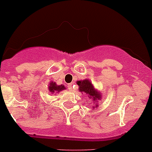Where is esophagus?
Here are the masks:
<instances>
[{"instance_id": "esophagus-1", "label": "esophagus", "mask_w": 152, "mask_h": 152, "mask_svg": "<svg viewBox=\"0 0 152 152\" xmlns=\"http://www.w3.org/2000/svg\"><path fill=\"white\" fill-rule=\"evenodd\" d=\"M72 83H69V84H68V88L69 89L70 91H72V87H73V86H72Z\"/></svg>"}]
</instances>
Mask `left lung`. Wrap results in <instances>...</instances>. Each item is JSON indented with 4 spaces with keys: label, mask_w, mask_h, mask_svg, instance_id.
<instances>
[{
    "label": "left lung",
    "mask_w": 152,
    "mask_h": 152,
    "mask_svg": "<svg viewBox=\"0 0 152 152\" xmlns=\"http://www.w3.org/2000/svg\"><path fill=\"white\" fill-rule=\"evenodd\" d=\"M76 83L79 86V91L81 93L85 94V95H87L90 99H92L91 101H94V104H95V101L102 99V95L100 92L95 90L92 83L89 80H79L76 82ZM96 106H97V104H96Z\"/></svg>",
    "instance_id": "left-lung-1"
}]
</instances>
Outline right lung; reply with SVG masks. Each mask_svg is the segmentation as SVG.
I'll return each mask as SVG.
<instances>
[{"label":"right lung","instance_id":"right-lung-1","mask_svg":"<svg viewBox=\"0 0 152 152\" xmlns=\"http://www.w3.org/2000/svg\"><path fill=\"white\" fill-rule=\"evenodd\" d=\"M48 89L50 93H58L60 92L62 90H65V87L64 85H57L55 82H50L49 86H48Z\"/></svg>","mask_w":152,"mask_h":152}]
</instances>
